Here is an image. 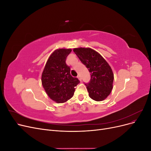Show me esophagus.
Instances as JSON below:
<instances>
[{
    "label": "esophagus",
    "instance_id": "34e87169",
    "mask_svg": "<svg viewBox=\"0 0 151 151\" xmlns=\"http://www.w3.org/2000/svg\"><path fill=\"white\" fill-rule=\"evenodd\" d=\"M77 78L79 79V80L80 81H82V78H81V77L79 75L78 76H77Z\"/></svg>",
    "mask_w": 151,
    "mask_h": 151
}]
</instances>
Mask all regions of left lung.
Listing matches in <instances>:
<instances>
[{
	"label": "left lung",
	"mask_w": 151,
	"mask_h": 151,
	"mask_svg": "<svg viewBox=\"0 0 151 151\" xmlns=\"http://www.w3.org/2000/svg\"><path fill=\"white\" fill-rule=\"evenodd\" d=\"M73 51L91 73V81L86 84L89 96L96 101L106 99L113 89L114 74L111 67L98 52L91 48H75Z\"/></svg>",
	"instance_id": "1"
}]
</instances>
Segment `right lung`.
I'll list each match as a JSON object with an SVG mask.
<instances>
[{"label":"right lung","instance_id":"right-lung-1","mask_svg":"<svg viewBox=\"0 0 151 151\" xmlns=\"http://www.w3.org/2000/svg\"><path fill=\"white\" fill-rule=\"evenodd\" d=\"M71 48H58L50 55L42 74V83L48 97L57 103L70 99L80 81L70 75L66 58Z\"/></svg>","mask_w":151,"mask_h":151}]
</instances>
